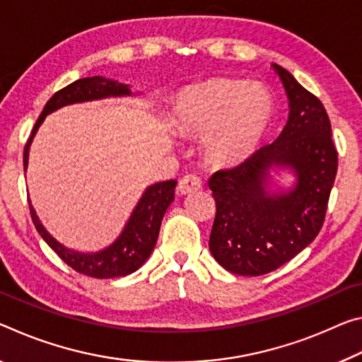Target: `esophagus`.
<instances>
[{"label": "esophagus", "instance_id": "esophagus-1", "mask_svg": "<svg viewBox=\"0 0 362 362\" xmlns=\"http://www.w3.org/2000/svg\"><path fill=\"white\" fill-rule=\"evenodd\" d=\"M177 188H179V192L182 194H190L193 192H198L199 188H202V179L194 174H188L183 177V179H180L179 187Z\"/></svg>", "mask_w": 362, "mask_h": 362}]
</instances>
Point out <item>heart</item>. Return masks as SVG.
I'll list each match as a JSON object with an SVG mask.
<instances>
[{
  "label": "heart",
  "instance_id": "b5f03b06",
  "mask_svg": "<svg viewBox=\"0 0 362 362\" xmlns=\"http://www.w3.org/2000/svg\"><path fill=\"white\" fill-rule=\"evenodd\" d=\"M272 111V96L262 85L217 78L183 91L172 119L182 134L211 130L206 140L211 156L233 163L255 150Z\"/></svg>",
  "mask_w": 362,
  "mask_h": 362
}]
</instances>
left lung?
Here are the masks:
<instances>
[{
	"label": "left lung",
	"instance_id": "left-lung-1",
	"mask_svg": "<svg viewBox=\"0 0 362 362\" xmlns=\"http://www.w3.org/2000/svg\"><path fill=\"white\" fill-rule=\"evenodd\" d=\"M290 100V117L274 143L209 179L216 217L209 237L214 259L228 272L262 275L284 266L317 237L334 187L338 153L322 103L284 67L274 66ZM290 165L293 191L267 195V172Z\"/></svg>",
	"mask_w": 362,
	"mask_h": 362
}]
</instances>
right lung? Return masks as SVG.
Wrapping results in <instances>:
<instances>
[{"mask_svg":"<svg viewBox=\"0 0 362 362\" xmlns=\"http://www.w3.org/2000/svg\"><path fill=\"white\" fill-rule=\"evenodd\" d=\"M120 95H130L129 85L114 82V80H107L103 77L80 78L76 80V82H72L71 85H67V87L61 88L59 91H56V93L48 100L47 105H45L43 111L40 114L35 125H33L32 134L25 143L24 169L27 168L28 146H30L33 135H35L37 129L40 127V124L43 122L47 114L53 112L56 109L66 105H72V103L100 100L106 98V96ZM175 185V180H168L154 183L153 187L148 188L145 194L141 197L139 206L135 208L134 214L130 216V221L127 226H125L122 235H120L109 248L95 255L77 253V251H71L57 243L56 240L45 230L42 223H40L30 202H28V208H30V216L37 232L42 235V238L48 243L49 248L53 250L69 267H72L74 271L78 274L88 275V277L95 279L124 277V275L135 272L136 269L141 267L143 262L150 257L154 245H156L164 212L169 208V204L174 202Z\"/></svg>","mask_w":362,"mask_h":362,"instance_id":"right-lung-1","label":"right lung"}]
</instances>
